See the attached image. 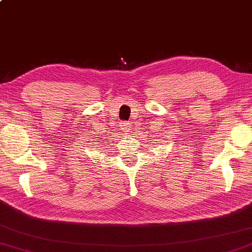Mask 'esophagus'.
Wrapping results in <instances>:
<instances>
[{
    "label": "esophagus",
    "mask_w": 252,
    "mask_h": 252,
    "mask_svg": "<svg viewBox=\"0 0 252 252\" xmlns=\"http://www.w3.org/2000/svg\"><path fill=\"white\" fill-rule=\"evenodd\" d=\"M122 126L123 130H129V125H127V123H122Z\"/></svg>",
    "instance_id": "34e87169"
}]
</instances>
